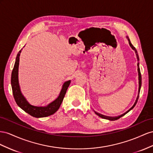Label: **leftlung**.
<instances>
[{
  "mask_svg": "<svg viewBox=\"0 0 153 153\" xmlns=\"http://www.w3.org/2000/svg\"><path fill=\"white\" fill-rule=\"evenodd\" d=\"M129 40V45L131 46V47L132 48V49L134 51L135 53H136V56H137V58L138 59V61L139 60V58H138V53H137V49H135V47L132 45V43H131L129 39H128ZM137 66H138V83H139V87H138V95H137V97L136 99V101H135L134 104L133 105V106L129 110H128L127 111L125 112L124 113H123V115H119V116H117V117H108V116H105V115H103L102 114H100V113H97L96 111H95V113L97 114L98 116H99L100 117L102 118V119H108V120H117L120 119V117H122L123 116H124V115H126V113H127L128 112H129L131 110H132V109L134 107V106L136 105V104L138 101V97H139V94H140V88H141V85H142V76H141V73H140V68H139V63H137Z\"/></svg>",
  "mask_w": 153,
  "mask_h": 153,
  "instance_id": "8db88e82",
  "label": "left lung"
}]
</instances>
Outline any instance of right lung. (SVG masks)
Segmentation results:
<instances>
[{
	"instance_id": "right-lung-1",
	"label": "right lung",
	"mask_w": 153,
	"mask_h": 153,
	"mask_svg": "<svg viewBox=\"0 0 153 153\" xmlns=\"http://www.w3.org/2000/svg\"><path fill=\"white\" fill-rule=\"evenodd\" d=\"M21 51L22 49L19 52L18 54L16 56L14 67L11 73V79L13 94V97L17 105H18L20 108L22 109L24 111L30 115L36 118L45 117L54 114V113L58 110L61 104H62L63 98L65 97V95L66 94L67 90L70 85V83H71V81H68L65 82L58 97L56 99L55 101L49 104V105H47L45 107H39L30 105V104H29L28 102L26 101L22 94H21L19 84L18 71L20 59L19 56L20 54Z\"/></svg>"
}]
</instances>
